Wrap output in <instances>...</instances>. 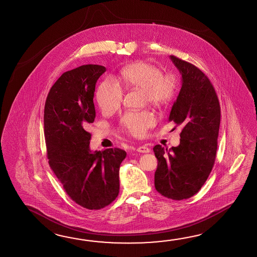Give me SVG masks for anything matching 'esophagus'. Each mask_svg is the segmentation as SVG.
Instances as JSON below:
<instances>
[{
    "mask_svg": "<svg viewBox=\"0 0 257 257\" xmlns=\"http://www.w3.org/2000/svg\"><path fill=\"white\" fill-rule=\"evenodd\" d=\"M137 150L138 152H140V153H149V152H150V149H149V148L146 147V146L138 147Z\"/></svg>",
    "mask_w": 257,
    "mask_h": 257,
    "instance_id": "obj_1",
    "label": "esophagus"
}]
</instances>
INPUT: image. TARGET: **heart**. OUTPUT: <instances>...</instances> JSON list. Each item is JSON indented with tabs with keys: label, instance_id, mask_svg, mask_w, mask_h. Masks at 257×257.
Returning a JSON list of instances; mask_svg holds the SVG:
<instances>
[{
	"label": "heart",
	"instance_id": "1",
	"mask_svg": "<svg viewBox=\"0 0 257 257\" xmlns=\"http://www.w3.org/2000/svg\"><path fill=\"white\" fill-rule=\"evenodd\" d=\"M117 81L126 89L141 90L143 100L160 108L171 102L178 90V79L172 73H162L158 66L146 61H137L120 69ZM97 101L105 113L120 108L122 92L109 80H105L97 89ZM121 128L133 136H144L155 124V118L149 111L128 112L120 120Z\"/></svg>",
	"mask_w": 257,
	"mask_h": 257
}]
</instances>
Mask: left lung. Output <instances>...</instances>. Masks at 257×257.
I'll return each mask as SVG.
<instances>
[{
    "instance_id": "1",
    "label": "left lung",
    "mask_w": 257,
    "mask_h": 257,
    "mask_svg": "<svg viewBox=\"0 0 257 257\" xmlns=\"http://www.w3.org/2000/svg\"><path fill=\"white\" fill-rule=\"evenodd\" d=\"M182 74L183 85L169 120L181 125V140L171 149L155 146L158 159L155 187L172 200L197 194L215 163L220 124V106L210 80L195 65L171 55Z\"/></svg>"
}]
</instances>
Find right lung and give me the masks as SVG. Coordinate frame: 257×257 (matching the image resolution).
I'll use <instances>...</instances> for the list:
<instances>
[{
	"label": "right lung",
	"instance_id": "obj_1",
	"mask_svg": "<svg viewBox=\"0 0 257 257\" xmlns=\"http://www.w3.org/2000/svg\"><path fill=\"white\" fill-rule=\"evenodd\" d=\"M102 65L86 64L63 73L46 98L44 137L52 171L76 204L97 210L119 194L122 149L91 152V134L86 131L96 118L93 102Z\"/></svg>",
	"mask_w": 257,
	"mask_h": 257
}]
</instances>
